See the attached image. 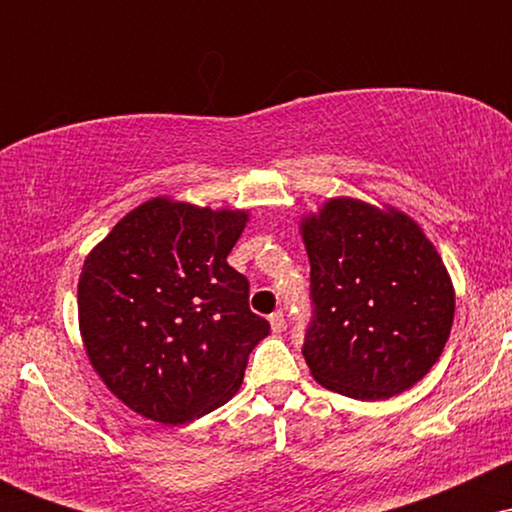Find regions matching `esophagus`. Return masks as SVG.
Wrapping results in <instances>:
<instances>
[{
    "instance_id": "34e87169",
    "label": "esophagus",
    "mask_w": 512,
    "mask_h": 512,
    "mask_svg": "<svg viewBox=\"0 0 512 512\" xmlns=\"http://www.w3.org/2000/svg\"><path fill=\"white\" fill-rule=\"evenodd\" d=\"M269 322H272V330L274 332H284L286 317H284V313H281V310H276V313L269 315Z\"/></svg>"
}]
</instances>
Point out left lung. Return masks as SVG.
Listing matches in <instances>:
<instances>
[{"label":"left lung","mask_w":512,"mask_h":512,"mask_svg":"<svg viewBox=\"0 0 512 512\" xmlns=\"http://www.w3.org/2000/svg\"><path fill=\"white\" fill-rule=\"evenodd\" d=\"M301 228L313 301L303 356L313 378L363 402L419 383L443 354L455 315L431 240L402 211L346 197Z\"/></svg>","instance_id":"obj_1"}]
</instances>
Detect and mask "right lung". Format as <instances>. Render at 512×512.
Here are the masks:
<instances>
[{"label":"right lung","mask_w":512,"mask_h":512,"mask_svg":"<svg viewBox=\"0 0 512 512\" xmlns=\"http://www.w3.org/2000/svg\"><path fill=\"white\" fill-rule=\"evenodd\" d=\"M245 211L151 199L86 257L79 327L117 399L158 424H187L238 392L269 322L226 257Z\"/></svg>","instance_id":"right-lung-1"}]
</instances>
